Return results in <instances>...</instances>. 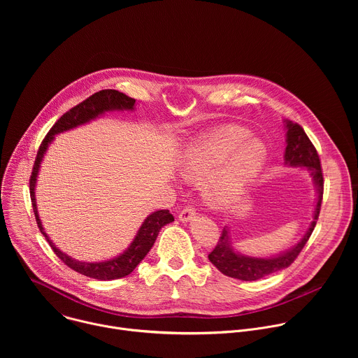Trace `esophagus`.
<instances>
[{"instance_id":"esophagus-1","label":"esophagus","mask_w":358,"mask_h":358,"mask_svg":"<svg viewBox=\"0 0 358 358\" xmlns=\"http://www.w3.org/2000/svg\"><path fill=\"white\" fill-rule=\"evenodd\" d=\"M195 217H196L195 210H194L192 207H187V208H184V210L180 213L178 220H180L181 222H191V221L195 220Z\"/></svg>"}]
</instances>
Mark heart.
<instances>
[{"label":"heart","mask_w":358,"mask_h":358,"mask_svg":"<svg viewBox=\"0 0 358 358\" xmlns=\"http://www.w3.org/2000/svg\"><path fill=\"white\" fill-rule=\"evenodd\" d=\"M249 131L227 126L191 140L180 152L178 174L189 182H201L202 194L215 207H228L259 177L268 148Z\"/></svg>","instance_id":"b5f03b06"}]
</instances>
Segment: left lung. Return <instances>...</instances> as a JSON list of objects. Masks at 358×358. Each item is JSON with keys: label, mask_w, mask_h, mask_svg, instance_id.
<instances>
[{"label": "left lung", "mask_w": 358, "mask_h": 358, "mask_svg": "<svg viewBox=\"0 0 358 358\" xmlns=\"http://www.w3.org/2000/svg\"><path fill=\"white\" fill-rule=\"evenodd\" d=\"M283 124L286 130V148L283 155L285 166L306 170L312 177V181L315 185L316 206L313 211V220L308 231L304 232V235L300 238L297 243H294L293 246H290L283 252L271 255V257H252V255L239 252L234 246L229 228L225 227L220 236L218 245L208 255L211 264L225 276L252 282V280H259L271 273H275L287 268L297 258V255L300 253L306 242L309 241L316 227V222L320 214L322 199H323V174H322L317 151L313 147L309 137L306 136L304 130L299 124L286 119L283 120Z\"/></svg>", "instance_id": "8db88e82"}]
</instances>
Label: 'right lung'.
I'll return each mask as SVG.
<instances>
[{
    "label": "right lung",
    "instance_id": "obj_1",
    "mask_svg": "<svg viewBox=\"0 0 358 358\" xmlns=\"http://www.w3.org/2000/svg\"><path fill=\"white\" fill-rule=\"evenodd\" d=\"M136 105H137L136 99L129 97L127 94H124L119 90L106 89V90H100V92L92 94L89 99L82 101V103L72 108L54 124V127L49 130V133L43 138V141L38 150V156H36V160L34 164L31 180H29V192H31V201H32L35 220H36L39 231L42 232V235L45 236V239L48 241L50 248L54 249L57 257L65 265H68L71 269H73L87 278L97 279V280H115V279H120V278L130 275L136 269V266L145 258V255L150 252L152 245H155L160 229L164 225L173 222L174 217L170 214L169 210H159V211L151 213L141 222V225L137 229L130 245L122 253H119L117 257H113L106 261H99V262L78 261V259L69 257L68 253L62 252L59 248H57V245L50 241V238L45 232V228H43L42 221L38 214V206H36V198H35L38 174H39L41 164L43 162L46 151H48L49 145L52 144V141L55 140V136L69 131V130H73L79 126L87 124L92 120H96L100 116H103L110 112H133L136 109Z\"/></svg>",
    "mask_w": 358,
    "mask_h": 358
}]
</instances>
